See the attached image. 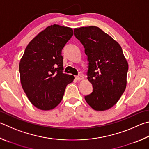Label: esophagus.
Listing matches in <instances>:
<instances>
[{
  "mask_svg": "<svg viewBox=\"0 0 149 149\" xmlns=\"http://www.w3.org/2000/svg\"><path fill=\"white\" fill-rule=\"evenodd\" d=\"M75 79H76L77 81H81V80H82V79H84V77L82 75L79 74L78 75H77L76 77H75Z\"/></svg>",
  "mask_w": 149,
  "mask_h": 149,
  "instance_id": "obj_1",
  "label": "esophagus"
}]
</instances>
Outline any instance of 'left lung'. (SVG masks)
I'll list each match as a JSON object with an SVG mask.
<instances>
[{
  "instance_id": "left-lung-1",
  "label": "left lung",
  "mask_w": 149,
  "mask_h": 149,
  "mask_svg": "<svg viewBox=\"0 0 149 149\" xmlns=\"http://www.w3.org/2000/svg\"><path fill=\"white\" fill-rule=\"evenodd\" d=\"M74 31L87 55V79L93 87L85 100L96 111L109 109L117 104L126 86L128 64L123 49L97 26H83Z\"/></svg>"
}]
</instances>
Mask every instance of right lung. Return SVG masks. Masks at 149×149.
Segmentation results:
<instances>
[{
    "mask_svg": "<svg viewBox=\"0 0 149 149\" xmlns=\"http://www.w3.org/2000/svg\"><path fill=\"white\" fill-rule=\"evenodd\" d=\"M74 34L66 26H49L26 46L19 63L21 83L29 100L41 110L59 104L74 75L64 74L62 49Z\"/></svg>",
    "mask_w": 149,
    "mask_h": 149,
    "instance_id": "1",
    "label": "right lung"
}]
</instances>
